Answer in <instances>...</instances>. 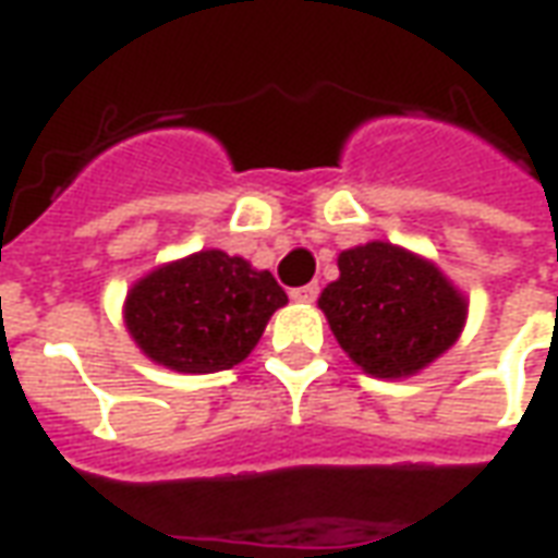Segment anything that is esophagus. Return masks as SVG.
Masks as SVG:
<instances>
[{
  "label": "esophagus",
  "mask_w": 558,
  "mask_h": 558,
  "mask_svg": "<svg viewBox=\"0 0 558 558\" xmlns=\"http://www.w3.org/2000/svg\"><path fill=\"white\" fill-rule=\"evenodd\" d=\"M315 298H318V286H315V282L291 291V300H298V303H315Z\"/></svg>",
  "instance_id": "1"
}]
</instances>
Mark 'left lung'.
I'll use <instances>...</instances> for the list:
<instances>
[{"label":"left lung","instance_id":"8db88e82","mask_svg":"<svg viewBox=\"0 0 558 558\" xmlns=\"http://www.w3.org/2000/svg\"><path fill=\"white\" fill-rule=\"evenodd\" d=\"M318 310L339 349L373 378H412L460 339L469 298L424 255L373 240L339 252Z\"/></svg>","mask_w":558,"mask_h":558}]
</instances>
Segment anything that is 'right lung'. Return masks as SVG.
Here are the masks:
<instances>
[{
    "instance_id": "obj_1",
    "label": "right lung",
    "mask_w": 558,
    "mask_h": 558,
    "mask_svg": "<svg viewBox=\"0 0 558 558\" xmlns=\"http://www.w3.org/2000/svg\"><path fill=\"white\" fill-rule=\"evenodd\" d=\"M288 294L270 270L222 248L159 264L122 303V322L153 363L173 373H222L243 363Z\"/></svg>"
}]
</instances>
